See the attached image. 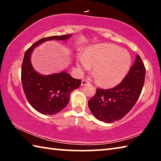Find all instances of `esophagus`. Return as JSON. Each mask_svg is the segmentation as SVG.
Here are the masks:
<instances>
[{
	"label": "esophagus",
	"instance_id": "34e87169",
	"mask_svg": "<svg viewBox=\"0 0 161 161\" xmlns=\"http://www.w3.org/2000/svg\"><path fill=\"white\" fill-rule=\"evenodd\" d=\"M89 81L88 80H82V81H81V86H84V85H86V84H89Z\"/></svg>",
	"mask_w": 161,
	"mask_h": 161
}]
</instances>
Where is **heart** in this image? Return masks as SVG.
Segmentation results:
<instances>
[{
	"instance_id": "heart-1",
	"label": "heart",
	"mask_w": 161,
	"mask_h": 161,
	"mask_svg": "<svg viewBox=\"0 0 161 161\" xmlns=\"http://www.w3.org/2000/svg\"><path fill=\"white\" fill-rule=\"evenodd\" d=\"M94 65L95 80L102 86H114L124 80L131 65V58L126 50L110 44H98L89 47L84 56L77 59L81 72Z\"/></svg>"
}]
</instances>
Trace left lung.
<instances>
[{
  "instance_id": "left-lung-1",
  "label": "left lung",
  "mask_w": 161,
  "mask_h": 161,
  "mask_svg": "<svg viewBox=\"0 0 161 161\" xmlns=\"http://www.w3.org/2000/svg\"><path fill=\"white\" fill-rule=\"evenodd\" d=\"M145 75V66L137 54L129 74L121 83L111 89H97L96 94L88 102L92 114L106 123H112L123 118L139 98Z\"/></svg>"
}]
</instances>
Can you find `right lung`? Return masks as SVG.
<instances>
[{"instance_id":"right-lung-1","label":"right lung","mask_w":161,"mask_h":161,"mask_svg":"<svg viewBox=\"0 0 161 161\" xmlns=\"http://www.w3.org/2000/svg\"><path fill=\"white\" fill-rule=\"evenodd\" d=\"M72 35L42 38L26 50L21 67V81L24 93L32 107L45 115H53L61 111L69 101V94L79 88L81 80L72 78L66 71L42 75L34 69L31 54L34 48L48 40H66Z\"/></svg>"}]
</instances>
